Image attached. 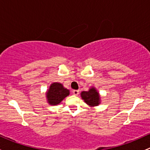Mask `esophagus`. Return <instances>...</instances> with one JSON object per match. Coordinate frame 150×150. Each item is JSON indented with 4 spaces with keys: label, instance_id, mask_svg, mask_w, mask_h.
Here are the masks:
<instances>
[{
    "label": "esophagus",
    "instance_id": "1",
    "mask_svg": "<svg viewBox=\"0 0 150 150\" xmlns=\"http://www.w3.org/2000/svg\"><path fill=\"white\" fill-rule=\"evenodd\" d=\"M72 93H73V95H75V96H78V95L79 94V91H78V90H73V91H72Z\"/></svg>",
    "mask_w": 150,
    "mask_h": 150
}]
</instances>
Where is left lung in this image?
Segmentation results:
<instances>
[{"label":"left lung","mask_w":150,"mask_h":150,"mask_svg":"<svg viewBox=\"0 0 150 150\" xmlns=\"http://www.w3.org/2000/svg\"><path fill=\"white\" fill-rule=\"evenodd\" d=\"M81 96L84 102L91 107L98 106L100 104V96L94 87H92L88 91H82Z\"/></svg>","instance_id":"obj_1"}]
</instances>
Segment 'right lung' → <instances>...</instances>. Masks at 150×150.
<instances>
[{
  "mask_svg": "<svg viewBox=\"0 0 150 150\" xmlns=\"http://www.w3.org/2000/svg\"><path fill=\"white\" fill-rule=\"evenodd\" d=\"M46 94L48 104L51 105H57L61 103L64 98L69 96V91L65 88L62 83H53Z\"/></svg>",
  "mask_w": 150,
  "mask_h": 150,
  "instance_id": "right-lung-1",
  "label": "right lung"
}]
</instances>
